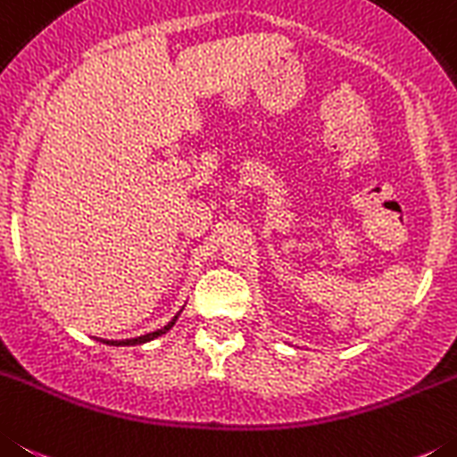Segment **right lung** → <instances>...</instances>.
<instances>
[{
	"instance_id": "1",
	"label": "right lung",
	"mask_w": 457,
	"mask_h": 457,
	"mask_svg": "<svg viewBox=\"0 0 457 457\" xmlns=\"http://www.w3.org/2000/svg\"><path fill=\"white\" fill-rule=\"evenodd\" d=\"M182 314V310L178 312V314L172 316L170 320H168L166 326L163 328H159V330H154V332H147V335H141V337H131V339H100V341H104V344H109V346H138V344H147V341H152V339H157V337H162V335H166L168 330H170L172 326H175V320H178V316Z\"/></svg>"
}]
</instances>
